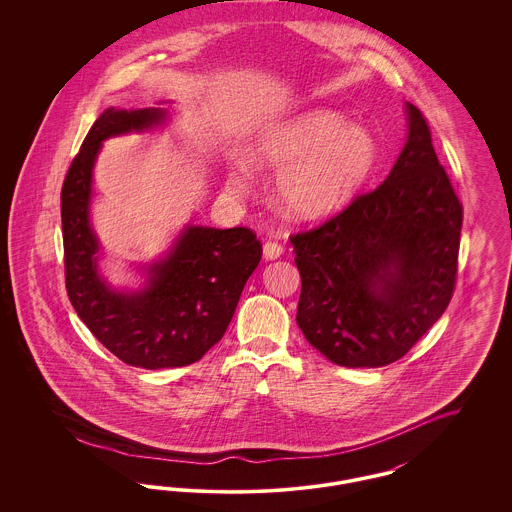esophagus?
<instances>
[{"instance_id":"obj_1","label":"esophagus","mask_w":512,"mask_h":512,"mask_svg":"<svg viewBox=\"0 0 512 512\" xmlns=\"http://www.w3.org/2000/svg\"><path fill=\"white\" fill-rule=\"evenodd\" d=\"M284 253V245L278 244V242H265L263 245V255H265V259L267 261H274V259H278L280 255Z\"/></svg>"}]
</instances>
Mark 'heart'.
Masks as SVG:
<instances>
[{
    "mask_svg": "<svg viewBox=\"0 0 512 512\" xmlns=\"http://www.w3.org/2000/svg\"><path fill=\"white\" fill-rule=\"evenodd\" d=\"M259 169L280 171L278 199L295 219H322L345 207L376 161L370 132L332 109H311L263 130L251 149ZM244 190V176L230 178Z\"/></svg>",
    "mask_w": 512,
    "mask_h": 512,
    "instance_id": "heart-1",
    "label": "heart"
}]
</instances>
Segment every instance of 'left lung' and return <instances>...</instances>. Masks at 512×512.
<instances>
[{
  "label": "left lung",
  "mask_w": 512,
  "mask_h": 512,
  "mask_svg": "<svg viewBox=\"0 0 512 512\" xmlns=\"http://www.w3.org/2000/svg\"><path fill=\"white\" fill-rule=\"evenodd\" d=\"M407 113V144L384 184L290 238L301 274L297 324L336 365L401 359L455 290L463 205L424 115L413 103Z\"/></svg>",
  "instance_id": "left-lung-1"
}]
</instances>
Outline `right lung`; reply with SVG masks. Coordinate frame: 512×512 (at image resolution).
Wrapping results in <instances>:
<instances>
[{
  "mask_svg": "<svg viewBox=\"0 0 512 512\" xmlns=\"http://www.w3.org/2000/svg\"><path fill=\"white\" fill-rule=\"evenodd\" d=\"M163 109H107L86 134L61 190L65 284L74 311L122 363L172 368L199 361L224 336L263 245L251 228L188 226L142 292H113L96 268L92 169L101 142L165 121Z\"/></svg>",
  "mask_w": 512,
  "mask_h": 512,
  "instance_id": "add662e5",
  "label": "right lung"
}]
</instances>
